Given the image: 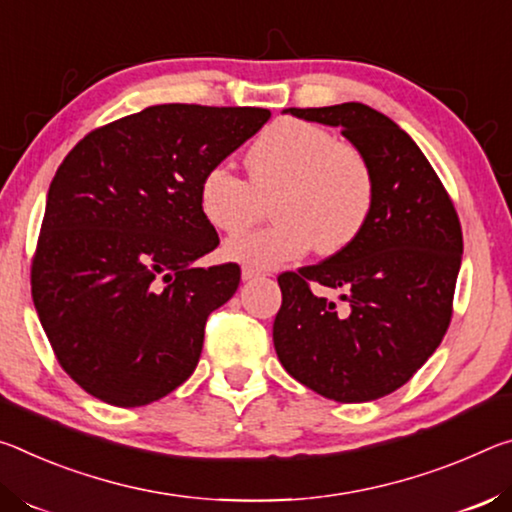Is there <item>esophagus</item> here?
<instances>
[{
    "label": "esophagus",
    "instance_id": "esophagus-1",
    "mask_svg": "<svg viewBox=\"0 0 512 512\" xmlns=\"http://www.w3.org/2000/svg\"><path fill=\"white\" fill-rule=\"evenodd\" d=\"M261 276V272L258 270H251V267H242V281H254Z\"/></svg>",
    "mask_w": 512,
    "mask_h": 512
}]
</instances>
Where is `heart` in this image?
I'll return each mask as SVG.
<instances>
[{"instance_id": "obj_1", "label": "heart", "mask_w": 512, "mask_h": 512, "mask_svg": "<svg viewBox=\"0 0 512 512\" xmlns=\"http://www.w3.org/2000/svg\"><path fill=\"white\" fill-rule=\"evenodd\" d=\"M249 177L217 163L199 183V208L215 229L240 233L258 222L265 201L276 224L231 238V261L274 270L315 249L338 254L363 236L376 201L367 158L329 129L304 120H279L254 140Z\"/></svg>"}]
</instances>
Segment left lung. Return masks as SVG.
I'll return each instance as SVG.
<instances>
[{
  "label": "left lung",
  "mask_w": 512,
  "mask_h": 512,
  "mask_svg": "<svg viewBox=\"0 0 512 512\" xmlns=\"http://www.w3.org/2000/svg\"><path fill=\"white\" fill-rule=\"evenodd\" d=\"M283 113L338 127L370 163L376 201L354 245L279 276L276 356L317 395L374 401L410 381L445 338L463 258L456 208L422 149L388 115L358 102ZM311 282L340 289L346 308L315 296Z\"/></svg>",
  "instance_id": "obj_1"
}]
</instances>
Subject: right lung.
<instances>
[{
	"mask_svg": "<svg viewBox=\"0 0 512 512\" xmlns=\"http://www.w3.org/2000/svg\"><path fill=\"white\" fill-rule=\"evenodd\" d=\"M267 108L161 104L88 133L56 170L31 267L63 370L111 406L158 401L195 372L204 326L236 295V263L199 208L213 165L261 131Z\"/></svg>",
	"mask_w": 512,
	"mask_h": 512,
	"instance_id": "obj_1",
	"label": "right lung"
}]
</instances>
